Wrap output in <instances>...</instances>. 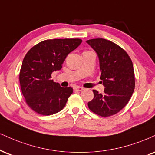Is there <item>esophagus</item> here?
<instances>
[{"mask_svg": "<svg viewBox=\"0 0 155 155\" xmlns=\"http://www.w3.org/2000/svg\"><path fill=\"white\" fill-rule=\"evenodd\" d=\"M84 88L82 87H79V86H76L74 87V91H83Z\"/></svg>", "mask_w": 155, "mask_h": 155, "instance_id": "esophagus-1", "label": "esophagus"}]
</instances>
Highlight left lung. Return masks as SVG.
Wrapping results in <instances>:
<instances>
[{"mask_svg": "<svg viewBox=\"0 0 155 155\" xmlns=\"http://www.w3.org/2000/svg\"><path fill=\"white\" fill-rule=\"evenodd\" d=\"M100 62L104 94L93 90L94 98L87 104L91 111L108 117L117 114L130 100L135 87V76L130 57L123 48L105 39L87 40Z\"/></svg>", "mask_w": 155, "mask_h": 155, "instance_id": "1", "label": "left lung"}]
</instances>
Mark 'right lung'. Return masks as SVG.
<instances>
[{
    "mask_svg": "<svg viewBox=\"0 0 155 155\" xmlns=\"http://www.w3.org/2000/svg\"><path fill=\"white\" fill-rule=\"evenodd\" d=\"M81 39H47L31 47L23 60L19 73L21 89L26 104L40 115L60 111L73 92L51 80L62 68L66 57L81 45Z\"/></svg>",
    "mask_w": 155,
    "mask_h": 155,
    "instance_id": "add662e5",
    "label": "right lung"
}]
</instances>
